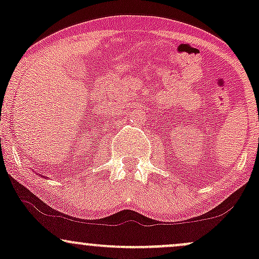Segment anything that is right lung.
<instances>
[{
  "instance_id": "obj_1",
  "label": "right lung",
  "mask_w": 259,
  "mask_h": 259,
  "mask_svg": "<svg viewBox=\"0 0 259 259\" xmlns=\"http://www.w3.org/2000/svg\"><path fill=\"white\" fill-rule=\"evenodd\" d=\"M39 176H40V175H39ZM41 177H45V176H41Z\"/></svg>"
}]
</instances>
